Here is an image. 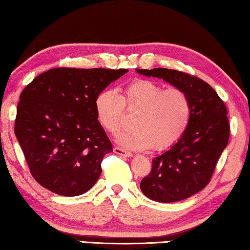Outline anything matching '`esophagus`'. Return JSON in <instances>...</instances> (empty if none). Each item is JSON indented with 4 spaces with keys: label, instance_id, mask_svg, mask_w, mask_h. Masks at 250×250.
Segmentation results:
<instances>
[{
    "label": "esophagus",
    "instance_id": "1",
    "mask_svg": "<svg viewBox=\"0 0 250 250\" xmlns=\"http://www.w3.org/2000/svg\"><path fill=\"white\" fill-rule=\"evenodd\" d=\"M114 152H115L116 155H120L123 157H132L133 156L132 152L123 149V148H121V147H114Z\"/></svg>",
    "mask_w": 250,
    "mask_h": 250
}]
</instances>
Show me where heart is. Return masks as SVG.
<instances>
[{
    "label": "heart",
    "instance_id": "b5f03b06",
    "mask_svg": "<svg viewBox=\"0 0 250 250\" xmlns=\"http://www.w3.org/2000/svg\"><path fill=\"white\" fill-rule=\"evenodd\" d=\"M96 118L107 133L115 135L124 124L125 109L138 113L134 128L120 134L117 141L130 149H168L186 134L192 118L189 94L180 87L165 89L158 82L136 79L122 94L104 90L94 101Z\"/></svg>",
    "mask_w": 250,
    "mask_h": 250
}]
</instances>
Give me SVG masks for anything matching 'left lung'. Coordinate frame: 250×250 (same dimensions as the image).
Segmentation results:
<instances>
[{"label": "left lung", "instance_id": "left-lung-1", "mask_svg": "<svg viewBox=\"0 0 250 250\" xmlns=\"http://www.w3.org/2000/svg\"><path fill=\"white\" fill-rule=\"evenodd\" d=\"M136 71L163 79L185 90L191 99L193 111L189 128L169 150L152 159L151 171L141 182L143 193L154 201L186 200L208 185L229 144L227 108L208 83L192 74L166 68Z\"/></svg>", "mask_w": 250, "mask_h": 250}]
</instances>
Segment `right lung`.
<instances>
[{"instance_id": "obj_1", "label": "right lung", "mask_w": 250, "mask_h": 250, "mask_svg": "<svg viewBox=\"0 0 250 250\" xmlns=\"http://www.w3.org/2000/svg\"><path fill=\"white\" fill-rule=\"evenodd\" d=\"M127 69L54 68L26 85L14 132L33 178L64 196L98 181L112 143L96 118L94 101Z\"/></svg>"}]
</instances>
